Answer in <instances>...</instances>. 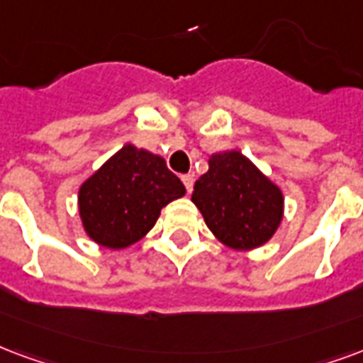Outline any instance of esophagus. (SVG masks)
Returning <instances> with one entry per match:
<instances>
[{"label": "esophagus", "mask_w": 363, "mask_h": 363, "mask_svg": "<svg viewBox=\"0 0 363 363\" xmlns=\"http://www.w3.org/2000/svg\"><path fill=\"white\" fill-rule=\"evenodd\" d=\"M182 182H184V189H186V192H192V189H194V177L192 174H182L181 177Z\"/></svg>", "instance_id": "34e87169"}]
</instances>
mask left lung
Masks as SVG:
<instances>
[{"label":"left lung","instance_id":"1","mask_svg":"<svg viewBox=\"0 0 363 363\" xmlns=\"http://www.w3.org/2000/svg\"><path fill=\"white\" fill-rule=\"evenodd\" d=\"M208 163L192 192L208 229L219 242L238 252L269 242L283 223L281 186L238 150L216 152Z\"/></svg>","mask_w":363,"mask_h":363}]
</instances>
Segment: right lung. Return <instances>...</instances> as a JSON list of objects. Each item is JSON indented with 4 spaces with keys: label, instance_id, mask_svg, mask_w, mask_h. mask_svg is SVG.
I'll list each match as a JSON object with an SVG mask.
<instances>
[{
    "label": "right lung",
    "instance_id": "1",
    "mask_svg": "<svg viewBox=\"0 0 363 363\" xmlns=\"http://www.w3.org/2000/svg\"><path fill=\"white\" fill-rule=\"evenodd\" d=\"M184 194L161 155L125 144L80 184L82 229L104 248H128L154 229L161 209Z\"/></svg>",
    "mask_w": 363,
    "mask_h": 363
}]
</instances>
